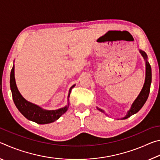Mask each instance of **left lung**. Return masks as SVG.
I'll return each instance as SVG.
<instances>
[{"label":"left lung","instance_id":"left-lung-1","mask_svg":"<svg viewBox=\"0 0 160 160\" xmlns=\"http://www.w3.org/2000/svg\"><path fill=\"white\" fill-rule=\"evenodd\" d=\"M140 52L142 53V55L146 61V75H145V81L144 83V85H143V88L142 89L141 92L139 94L138 97H137L136 99L135 100V102L132 103V106L131 109H130L127 114L126 115L125 117H123L121 119H126L128 118L130 116H131L132 115L136 113L138 111L141 109V108L143 107V105L145 104V103L147 101V99L148 98L149 94H150V85H151V82H152V70H151V66L150 63H148L147 61V55L146 53L144 52V51H140ZM99 111L101 112H103L102 110H101L99 108H97Z\"/></svg>","mask_w":160,"mask_h":160}]
</instances>
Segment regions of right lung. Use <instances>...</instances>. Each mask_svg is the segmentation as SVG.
Returning <instances> with one entry per match:
<instances>
[{
  "label": "right lung",
  "mask_w": 160,
  "mask_h": 160,
  "mask_svg": "<svg viewBox=\"0 0 160 160\" xmlns=\"http://www.w3.org/2000/svg\"><path fill=\"white\" fill-rule=\"evenodd\" d=\"M10 89H11L12 95L13 102H14L16 107L20 111V113L25 118L29 120L36 122L39 124H47L52 123L60 118L61 115L66 113L68 109L69 104L68 106L65 107L61 109L57 110L47 111L42 109V108L37 106V105L32 104L23 98L20 93L19 92L17 86H16L15 80V73H14V66L12 67L10 72ZM74 88V85L71 87L69 90L68 97L70 96V92L72 88Z\"/></svg>",
  "instance_id": "1"
}]
</instances>
